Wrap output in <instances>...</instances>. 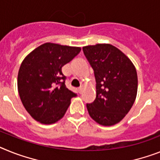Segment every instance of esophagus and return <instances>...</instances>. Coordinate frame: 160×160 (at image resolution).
Wrapping results in <instances>:
<instances>
[{"label": "esophagus", "mask_w": 160, "mask_h": 160, "mask_svg": "<svg viewBox=\"0 0 160 160\" xmlns=\"http://www.w3.org/2000/svg\"><path fill=\"white\" fill-rule=\"evenodd\" d=\"M78 92H79V93H80V94H81V93H82V88H79V89H78Z\"/></svg>", "instance_id": "1"}]
</instances>
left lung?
I'll return each mask as SVG.
<instances>
[{
	"label": "left lung",
	"instance_id": "left-lung-1",
	"mask_svg": "<svg viewBox=\"0 0 160 160\" xmlns=\"http://www.w3.org/2000/svg\"><path fill=\"white\" fill-rule=\"evenodd\" d=\"M94 72L96 98L87 104L88 114L103 126L119 123L132 108L138 92V75L131 60L110 44L83 47Z\"/></svg>",
	"mask_w": 160,
	"mask_h": 160
}]
</instances>
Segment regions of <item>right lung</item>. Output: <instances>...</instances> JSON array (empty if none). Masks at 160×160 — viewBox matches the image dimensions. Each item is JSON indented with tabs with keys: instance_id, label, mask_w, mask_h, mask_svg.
I'll list each match as a JSON object with an SVG mask.
<instances>
[{
	"instance_id": "add662e5",
	"label": "right lung",
	"mask_w": 160,
	"mask_h": 160,
	"mask_svg": "<svg viewBox=\"0 0 160 160\" xmlns=\"http://www.w3.org/2000/svg\"><path fill=\"white\" fill-rule=\"evenodd\" d=\"M80 47L45 43L22 61L18 90L25 109L37 121L51 124L63 117L76 94L65 85L62 68L80 53Z\"/></svg>"
}]
</instances>
